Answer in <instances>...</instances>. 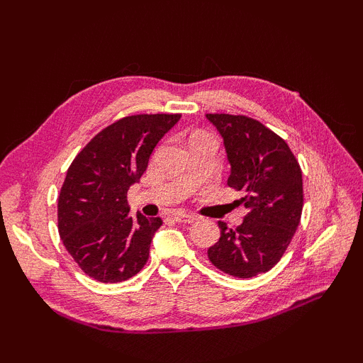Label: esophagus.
<instances>
[{
    "label": "esophagus",
    "instance_id": "34e87169",
    "mask_svg": "<svg viewBox=\"0 0 363 363\" xmlns=\"http://www.w3.org/2000/svg\"><path fill=\"white\" fill-rule=\"evenodd\" d=\"M173 218L177 223H194V221H196L195 215H189V213H184V212L173 213Z\"/></svg>",
    "mask_w": 363,
    "mask_h": 363
}]
</instances>
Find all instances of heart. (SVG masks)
<instances>
[{"label": "heart", "mask_w": 363, "mask_h": 363, "mask_svg": "<svg viewBox=\"0 0 363 363\" xmlns=\"http://www.w3.org/2000/svg\"><path fill=\"white\" fill-rule=\"evenodd\" d=\"M198 135H201V134H196V135H195V137H198Z\"/></svg>", "instance_id": "1"}]
</instances>
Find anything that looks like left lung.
I'll use <instances>...</instances> for the list:
<instances>
[{"label": "left lung", "mask_w": 363, "mask_h": 363, "mask_svg": "<svg viewBox=\"0 0 363 363\" xmlns=\"http://www.w3.org/2000/svg\"><path fill=\"white\" fill-rule=\"evenodd\" d=\"M225 145L228 186L242 190L240 226L220 221V240L207 250L212 264L235 277L267 273L287 250L303 212V174L289 145L245 115L207 113Z\"/></svg>", "instance_id": "1"}]
</instances>
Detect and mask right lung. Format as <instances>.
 <instances>
[{"label": "right lung", "mask_w": 363, "mask_h": 363, "mask_svg": "<svg viewBox=\"0 0 363 363\" xmlns=\"http://www.w3.org/2000/svg\"><path fill=\"white\" fill-rule=\"evenodd\" d=\"M179 113L130 115L98 133L67 172L57 201L59 234L86 274L99 282L135 276L150 256L159 217L129 215L128 190Z\"/></svg>", "instance_id": "right-lung-1"}]
</instances>
